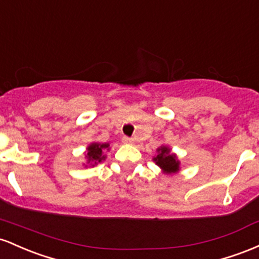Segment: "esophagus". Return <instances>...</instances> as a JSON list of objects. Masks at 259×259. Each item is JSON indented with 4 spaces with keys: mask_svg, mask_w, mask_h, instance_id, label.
Wrapping results in <instances>:
<instances>
[{
    "mask_svg": "<svg viewBox=\"0 0 259 259\" xmlns=\"http://www.w3.org/2000/svg\"><path fill=\"white\" fill-rule=\"evenodd\" d=\"M122 142H123V143H126V144H132L133 142H135V139L130 138V137H126V136H124V137L122 138Z\"/></svg>",
    "mask_w": 259,
    "mask_h": 259,
    "instance_id": "obj_1",
    "label": "esophagus"
}]
</instances>
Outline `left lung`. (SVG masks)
<instances>
[{"label": "left lung", "instance_id": "left-lung-1", "mask_svg": "<svg viewBox=\"0 0 259 259\" xmlns=\"http://www.w3.org/2000/svg\"><path fill=\"white\" fill-rule=\"evenodd\" d=\"M158 152L159 154L156 155V158H154L156 165L166 172H176L179 170V161L176 160L175 154H171L170 149L166 147H160Z\"/></svg>", "mask_w": 259, "mask_h": 259}]
</instances>
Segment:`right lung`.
Returning <instances> with one entry per match:
<instances>
[{"mask_svg": "<svg viewBox=\"0 0 259 259\" xmlns=\"http://www.w3.org/2000/svg\"><path fill=\"white\" fill-rule=\"evenodd\" d=\"M109 147V144H98V143H93L92 145L88 147V153H87V158H88L89 162H100L101 160L105 159V156L103 155V150L106 149Z\"/></svg>", "mask_w": 259, "mask_h": 259, "instance_id": "right-lung-1", "label": "right lung"}]
</instances>
